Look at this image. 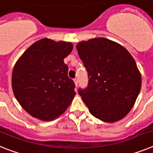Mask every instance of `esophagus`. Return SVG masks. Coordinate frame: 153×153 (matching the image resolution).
<instances>
[{"instance_id":"obj_1","label":"esophagus","mask_w":153,"mask_h":153,"mask_svg":"<svg viewBox=\"0 0 153 153\" xmlns=\"http://www.w3.org/2000/svg\"><path fill=\"white\" fill-rule=\"evenodd\" d=\"M74 82H75V86L78 85V78H75V79H74Z\"/></svg>"}]
</instances>
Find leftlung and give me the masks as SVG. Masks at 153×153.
Masks as SVG:
<instances>
[{
  "instance_id": "8db88e82",
  "label": "left lung",
  "mask_w": 153,
  "mask_h": 153,
  "mask_svg": "<svg viewBox=\"0 0 153 153\" xmlns=\"http://www.w3.org/2000/svg\"><path fill=\"white\" fill-rule=\"evenodd\" d=\"M77 51L89 78L86 89H79L90 113L113 123L128 115L142 85L135 59L122 45L105 38L78 42Z\"/></svg>"
}]
</instances>
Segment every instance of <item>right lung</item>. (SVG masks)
I'll return each mask as SVG.
<instances>
[{"label":"right lung","instance_id":"1","mask_svg":"<svg viewBox=\"0 0 153 153\" xmlns=\"http://www.w3.org/2000/svg\"><path fill=\"white\" fill-rule=\"evenodd\" d=\"M71 42L42 38L22 54L11 78L16 99L27 113L42 121H53L66 111L75 95V83L68 76L64 59Z\"/></svg>","mask_w":153,"mask_h":153}]
</instances>
